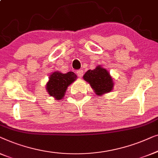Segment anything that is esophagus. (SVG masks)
Listing matches in <instances>:
<instances>
[{
  "label": "esophagus",
  "mask_w": 158,
  "mask_h": 158,
  "mask_svg": "<svg viewBox=\"0 0 158 158\" xmlns=\"http://www.w3.org/2000/svg\"><path fill=\"white\" fill-rule=\"evenodd\" d=\"M77 75H78V77H79V78H81V77H83V75H84V71L83 70L77 71Z\"/></svg>",
  "instance_id": "obj_1"
}]
</instances>
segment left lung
Wrapping results in <instances>:
<instances>
[{
	"label": "left lung",
	"instance_id": "1",
	"mask_svg": "<svg viewBox=\"0 0 158 158\" xmlns=\"http://www.w3.org/2000/svg\"><path fill=\"white\" fill-rule=\"evenodd\" d=\"M83 78L90 84L97 95L111 92L114 85L110 73L100 66H98L94 70H88L84 74Z\"/></svg>",
	"mask_w": 158,
	"mask_h": 158
}]
</instances>
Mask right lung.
Returning <instances> with one entry per match:
<instances>
[{
    "mask_svg": "<svg viewBox=\"0 0 158 158\" xmlns=\"http://www.w3.org/2000/svg\"><path fill=\"white\" fill-rule=\"evenodd\" d=\"M77 77V75L72 72L66 74H62L59 72H54L46 84V90L48 94L55 97L56 99L63 98L68 86L74 82Z\"/></svg>",
    "mask_w": 158,
    "mask_h": 158,
    "instance_id": "right-lung-1",
    "label": "right lung"
}]
</instances>
